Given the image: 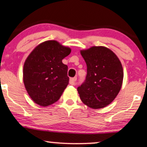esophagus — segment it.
<instances>
[{
  "mask_svg": "<svg viewBox=\"0 0 147 147\" xmlns=\"http://www.w3.org/2000/svg\"><path fill=\"white\" fill-rule=\"evenodd\" d=\"M76 80H77V77H72V78H70V84L72 85H75Z\"/></svg>",
  "mask_w": 147,
  "mask_h": 147,
  "instance_id": "34e87169",
  "label": "esophagus"
}]
</instances>
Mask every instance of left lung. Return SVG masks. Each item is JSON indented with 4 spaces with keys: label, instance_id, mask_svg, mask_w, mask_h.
Returning a JSON list of instances; mask_svg holds the SVG:
<instances>
[{
    "label": "left lung",
    "instance_id": "left-lung-1",
    "mask_svg": "<svg viewBox=\"0 0 147 147\" xmlns=\"http://www.w3.org/2000/svg\"><path fill=\"white\" fill-rule=\"evenodd\" d=\"M87 66L84 82L77 88L81 100L88 107L101 109L115 99L121 88L123 70L114 52L105 47L80 51Z\"/></svg>",
    "mask_w": 147,
    "mask_h": 147
}]
</instances>
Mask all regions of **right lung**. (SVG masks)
<instances>
[{"label":"right lung","instance_id":"right-lung-1","mask_svg":"<svg viewBox=\"0 0 147 147\" xmlns=\"http://www.w3.org/2000/svg\"><path fill=\"white\" fill-rule=\"evenodd\" d=\"M70 52V48L59 42L47 40L38 45L26 59L24 84L36 104L47 107L59 100L69 83L67 66L62 60Z\"/></svg>","mask_w":147,"mask_h":147}]
</instances>
